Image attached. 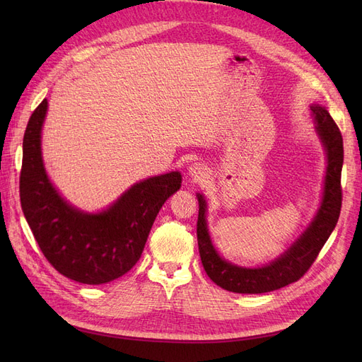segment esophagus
I'll return each mask as SVG.
<instances>
[{"label": "esophagus", "mask_w": 362, "mask_h": 362, "mask_svg": "<svg viewBox=\"0 0 362 362\" xmlns=\"http://www.w3.org/2000/svg\"><path fill=\"white\" fill-rule=\"evenodd\" d=\"M189 177L194 181H204L208 177V169L201 163H193L189 168Z\"/></svg>", "instance_id": "1"}]
</instances>
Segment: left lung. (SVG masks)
Instances as JSON below:
<instances>
[{
    "label": "left lung",
    "mask_w": 362,
    "mask_h": 362,
    "mask_svg": "<svg viewBox=\"0 0 362 362\" xmlns=\"http://www.w3.org/2000/svg\"><path fill=\"white\" fill-rule=\"evenodd\" d=\"M311 113L326 152V175L319 210L308 228L282 255L261 267H242L218 255L206 225V201L198 193V246L202 266L210 279L218 287L233 293L258 294L288 286L300 279L311 267L326 240L338 222L341 210V169H343V137L331 115L319 104L311 105Z\"/></svg>",
    "instance_id": "1"
}]
</instances>
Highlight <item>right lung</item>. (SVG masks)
<instances>
[{
    "instance_id": "1",
    "label": "right lung",
    "mask_w": 362,
    "mask_h": 362,
    "mask_svg": "<svg viewBox=\"0 0 362 362\" xmlns=\"http://www.w3.org/2000/svg\"><path fill=\"white\" fill-rule=\"evenodd\" d=\"M43 100L33 112L23 141L21 206L42 254L63 276L100 286L125 275L139 261L163 204L181 187L180 172L131 185L105 210L87 213L54 187L42 158Z\"/></svg>"
}]
</instances>
